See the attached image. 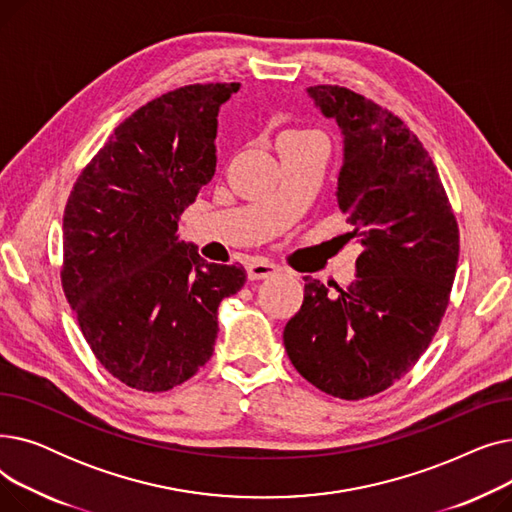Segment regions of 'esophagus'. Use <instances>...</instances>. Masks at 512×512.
Instances as JSON below:
<instances>
[{
	"mask_svg": "<svg viewBox=\"0 0 512 512\" xmlns=\"http://www.w3.org/2000/svg\"><path fill=\"white\" fill-rule=\"evenodd\" d=\"M247 274L251 280H265V278H272V276L280 274V265H276L272 261H265V259H255L249 263Z\"/></svg>",
	"mask_w": 512,
	"mask_h": 512,
	"instance_id": "obj_1",
	"label": "esophagus"
}]
</instances>
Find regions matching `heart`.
Returning a JSON list of instances; mask_svg holds the SVG:
<instances>
[{"mask_svg": "<svg viewBox=\"0 0 512 512\" xmlns=\"http://www.w3.org/2000/svg\"><path fill=\"white\" fill-rule=\"evenodd\" d=\"M307 139H317L313 132H305V130H292V132H286L282 143L286 141H307Z\"/></svg>", "mask_w": 512, "mask_h": 512, "instance_id": "obj_1", "label": "heart"}]
</instances>
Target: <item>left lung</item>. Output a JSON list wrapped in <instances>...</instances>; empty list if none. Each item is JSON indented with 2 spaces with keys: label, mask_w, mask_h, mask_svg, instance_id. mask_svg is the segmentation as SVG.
Listing matches in <instances>:
<instances>
[{
  "label": "left lung",
  "mask_w": 512,
  "mask_h": 512,
  "mask_svg": "<svg viewBox=\"0 0 512 512\" xmlns=\"http://www.w3.org/2000/svg\"><path fill=\"white\" fill-rule=\"evenodd\" d=\"M307 95L342 134L336 201L363 247L357 278L332 297L305 276L301 311L284 328L307 382L359 400L400 380L432 342L459 261V228L432 157L400 118L344 87Z\"/></svg>",
  "instance_id": "left-lung-1"
}]
</instances>
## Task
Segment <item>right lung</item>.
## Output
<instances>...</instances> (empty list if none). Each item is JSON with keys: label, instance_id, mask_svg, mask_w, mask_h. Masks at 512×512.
<instances>
[{"label": "right lung", "instance_id": "right-lung-1", "mask_svg": "<svg viewBox=\"0 0 512 512\" xmlns=\"http://www.w3.org/2000/svg\"><path fill=\"white\" fill-rule=\"evenodd\" d=\"M238 83L191 85L126 118L78 176L64 211L62 286L99 363L166 392L211 359L218 307L247 282L178 236L213 174L220 107Z\"/></svg>", "mask_w": 512, "mask_h": 512}]
</instances>
